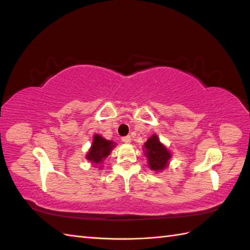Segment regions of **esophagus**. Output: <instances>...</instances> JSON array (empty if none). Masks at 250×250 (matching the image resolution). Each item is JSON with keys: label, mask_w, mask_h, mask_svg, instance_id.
I'll return each instance as SVG.
<instances>
[{"label": "esophagus", "mask_w": 250, "mask_h": 250, "mask_svg": "<svg viewBox=\"0 0 250 250\" xmlns=\"http://www.w3.org/2000/svg\"><path fill=\"white\" fill-rule=\"evenodd\" d=\"M122 142L125 143V144H129V143H131V137L128 135V136H124L122 137Z\"/></svg>", "instance_id": "1"}]
</instances>
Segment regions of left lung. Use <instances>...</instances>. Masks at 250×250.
<instances>
[{"instance_id":"1","label":"left lung","mask_w":250,"mask_h":250,"mask_svg":"<svg viewBox=\"0 0 250 250\" xmlns=\"http://www.w3.org/2000/svg\"><path fill=\"white\" fill-rule=\"evenodd\" d=\"M144 146L145 156L147 157L150 169L159 172L167 167L169 159H171V152L167 149L166 146L161 144L156 134L150 136Z\"/></svg>"}]
</instances>
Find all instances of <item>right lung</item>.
Wrapping results in <instances>:
<instances>
[{"instance_id": "obj_1", "label": "right lung", "mask_w": 250, "mask_h": 250, "mask_svg": "<svg viewBox=\"0 0 250 250\" xmlns=\"http://www.w3.org/2000/svg\"><path fill=\"white\" fill-rule=\"evenodd\" d=\"M115 145L116 144L113 141H107L101 135L95 134L93 136V143L91 145V148H90V150L88 151L86 156L87 160L93 163V166H95V164H100L109 155Z\"/></svg>"}]
</instances>
